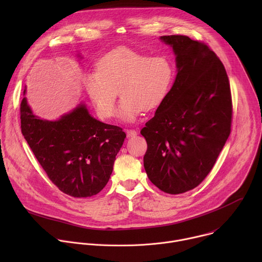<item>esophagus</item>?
Instances as JSON below:
<instances>
[{
	"mask_svg": "<svg viewBox=\"0 0 262 262\" xmlns=\"http://www.w3.org/2000/svg\"><path fill=\"white\" fill-rule=\"evenodd\" d=\"M125 133H126L127 138H133L138 135V133L135 129H125Z\"/></svg>",
	"mask_w": 262,
	"mask_h": 262,
	"instance_id": "1",
	"label": "esophagus"
}]
</instances>
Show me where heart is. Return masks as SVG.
Wrapping results in <instances>:
<instances>
[{
	"label": "heart",
	"mask_w": 262,
	"mask_h": 262,
	"mask_svg": "<svg viewBox=\"0 0 262 262\" xmlns=\"http://www.w3.org/2000/svg\"><path fill=\"white\" fill-rule=\"evenodd\" d=\"M173 77L174 68L167 57H149L121 48L102 57L96 71L85 73L83 85L100 118L114 115L118 92L122 98L118 117L134 122L142 110H155L165 100Z\"/></svg>",
	"instance_id": "heart-1"
}]
</instances>
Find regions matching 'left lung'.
Instances as JSON below:
<instances>
[{
    "mask_svg": "<svg viewBox=\"0 0 262 262\" xmlns=\"http://www.w3.org/2000/svg\"><path fill=\"white\" fill-rule=\"evenodd\" d=\"M175 55L176 78L141 135L148 148V178L168 194L193 190L212 169L231 127L227 73L204 43L188 36H161Z\"/></svg>",
    "mask_w": 262,
    "mask_h": 262,
    "instance_id": "left-lung-1",
    "label": "left lung"
}]
</instances>
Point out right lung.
Here are the masks:
<instances>
[{
  "label": "right lung",
  "instance_id": "right-lung-1",
  "mask_svg": "<svg viewBox=\"0 0 262 262\" xmlns=\"http://www.w3.org/2000/svg\"><path fill=\"white\" fill-rule=\"evenodd\" d=\"M20 123L24 138L49 178L74 198L94 196L104 188L126 137L121 127L95 119L85 102L59 119L48 120L35 115L24 97Z\"/></svg>",
  "mask_w": 262,
  "mask_h": 262
}]
</instances>
